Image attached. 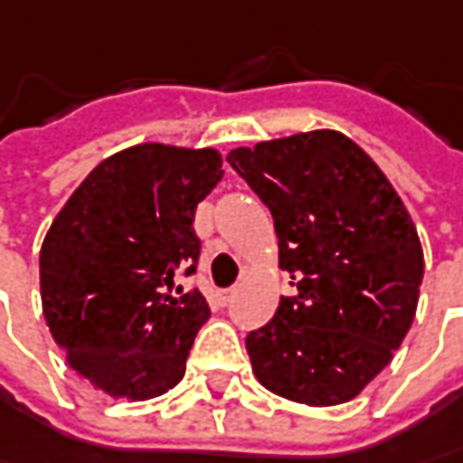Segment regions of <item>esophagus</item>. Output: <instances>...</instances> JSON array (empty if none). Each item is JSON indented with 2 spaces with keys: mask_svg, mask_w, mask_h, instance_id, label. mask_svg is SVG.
<instances>
[{
  "mask_svg": "<svg viewBox=\"0 0 463 463\" xmlns=\"http://www.w3.org/2000/svg\"><path fill=\"white\" fill-rule=\"evenodd\" d=\"M235 288H228V290H220L217 292V303H220V306H231L232 303V298H235Z\"/></svg>",
  "mask_w": 463,
  "mask_h": 463,
  "instance_id": "esophagus-1",
  "label": "esophagus"
}]
</instances>
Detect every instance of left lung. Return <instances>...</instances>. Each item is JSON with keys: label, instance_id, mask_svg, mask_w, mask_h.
I'll return each instance as SVG.
<instances>
[{"label": "left lung", "instance_id": "8db88e82", "mask_svg": "<svg viewBox=\"0 0 463 463\" xmlns=\"http://www.w3.org/2000/svg\"><path fill=\"white\" fill-rule=\"evenodd\" d=\"M228 163L269 207L295 288L246 336L256 378L300 404L350 402L412 326L425 269L412 217L339 131L238 147Z\"/></svg>", "mask_w": 463, "mask_h": 463}]
</instances>
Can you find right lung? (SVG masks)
<instances>
[{
    "mask_svg": "<svg viewBox=\"0 0 463 463\" xmlns=\"http://www.w3.org/2000/svg\"><path fill=\"white\" fill-rule=\"evenodd\" d=\"M214 150L139 145L103 160L71 194L41 249L51 336L80 375L111 396L173 389L210 318L196 274V204L220 184Z\"/></svg>",
    "mask_w": 463,
    "mask_h": 463,
    "instance_id": "obj_1",
    "label": "right lung"
}]
</instances>
